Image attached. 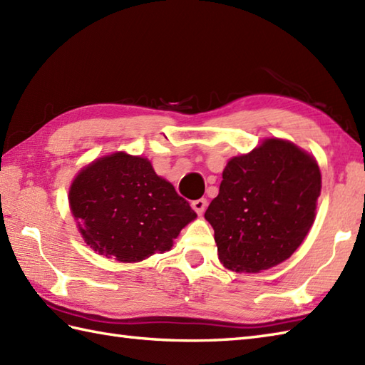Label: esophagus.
I'll use <instances>...</instances> for the list:
<instances>
[{
	"instance_id": "1",
	"label": "esophagus",
	"mask_w": 365,
	"mask_h": 365,
	"mask_svg": "<svg viewBox=\"0 0 365 365\" xmlns=\"http://www.w3.org/2000/svg\"><path fill=\"white\" fill-rule=\"evenodd\" d=\"M207 205H208L207 199H197V200H192V202H191L192 210H195L197 215H202L205 212Z\"/></svg>"
}]
</instances>
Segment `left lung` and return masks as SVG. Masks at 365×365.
Wrapping results in <instances>:
<instances>
[{"mask_svg":"<svg viewBox=\"0 0 365 365\" xmlns=\"http://www.w3.org/2000/svg\"><path fill=\"white\" fill-rule=\"evenodd\" d=\"M320 191L315 158L285 139L230 158L205 212L222 265L260 273L289 259L312 227Z\"/></svg>","mask_w":365,"mask_h":365,"instance_id":"1","label":"left lung"}]
</instances>
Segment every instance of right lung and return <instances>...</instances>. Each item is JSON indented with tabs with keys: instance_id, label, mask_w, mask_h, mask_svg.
<instances>
[{
	"instance_id": "obj_1",
	"label": "right lung",
	"mask_w": 365,
	"mask_h": 365,
	"mask_svg": "<svg viewBox=\"0 0 365 365\" xmlns=\"http://www.w3.org/2000/svg\"><path fill=\"white\" fill-rule=\"evenodd\" d=\"M78 230L92 250L123 263L169 251L196 218L150 161L115 152L81 169L68 191Z\"/></svg>"
}]
</instances>
